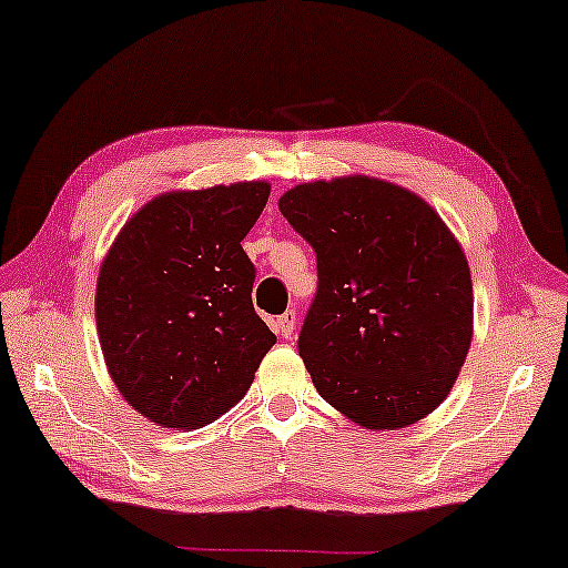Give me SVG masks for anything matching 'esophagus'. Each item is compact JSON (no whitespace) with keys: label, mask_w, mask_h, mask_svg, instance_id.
<instances>
[{"label":"esophagus","mask_w":568,"mask_h":568,"mask_svg":"<svg viewBox=\"0 0 568 568\" xmlns=\"http://www.w3.org/2000/svg\"><path fill=\"white\" fill-rule=\"evenodd\" d=\"M273 326H275V332L281 334V337L287 339L293 334V329H295V314H293V311H285V314H281V316L275 318Z\"/></svg>","instance_id":"esophagus-1"}]
</instances>
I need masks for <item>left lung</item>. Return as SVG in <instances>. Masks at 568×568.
I'll return each mask as SVG.
<instances>
[{"label":"left lung","mask_w":568,"mask_h":568,"mask_svg":"<svg viewBox=\"0 0 568 568\" xmlns=\"http://www.w3.org/2000/svg\"><path fill=\"white\" fill-rule=\"evenodd\" d=\"M314 246L298 353L326 404L365 429L417 425L450 394L474 337L463 246L425 197L349 174L277 201Z\"/></svg>","instance_id":"left-lung-1"}]
</instances>
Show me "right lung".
Instances as JSON below:
<instances>
[{"mask_svg": "<svg viewBox=\"0 0 568 568\" xmlns=\"http://www.w3.org/2000/svg\"><path fill=\"white\" fill-rule=\"evenodd\" d=\"M270 182L172 190L139 207L100 265L94 318L121 396L162 427L211 425L250 390L275 334L242 250Z\"/></svg>", "mask_w": 568, "mask_h": 568, "instance_id": "1", "label": "right lung"}]
</instances>
